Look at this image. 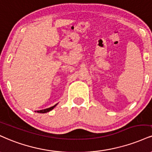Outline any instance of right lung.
<instances>
[{
	"mask_svg": "<svg viewBox=\"0 0 152 152\" xmlns=\"http://www.w3.org/2000/svg\"><path fill=\"white\" fill-rule=\"evenodd\" d=\"M57 104H58V103H57ZM57 104H56V105H54V106H52V107H49V108H46V109L40 110L35 111V113H36V112H37L38 113H48V112H49V111H51V110H52L54 109V107H55L56 106V105H57Z\"/></svg>",
	"mask_w": 152,
	"mask_h": 152,
	"instance_id": "obj_1",
	"label": "right lung"
}]
</instances>
